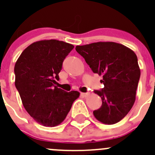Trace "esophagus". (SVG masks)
<instances>
[{
	"mask_svg": "<svg viewBox=\"0 0 155 155\" xmlns=\"http://www.w3.org/2000/svg\"><path fill=\"white\" fill-rule=\"evenodd\" d=\"M89 95H90V93H88V92H87V93H81V96H82L83 97H87Z\"/></svg>",
	"mask_w": 155,
	"mask_h": 155,
	"instance_id": "34e87169",
	"label": "esophagus"
}]
</instances>
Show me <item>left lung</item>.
<instances>
[{"mask_svg":"<svg viewBox=\"0 0 155 155\" xmlns=\"http://www.w3.org/2000/svg\"><path fill=\"white\" fill-rule=\"evenodd\" d=\"M93 73L102 75L104 87L94 90L102 101L93 111L95 117L105 124H114L124 118L133 107L140 78L136 53L114 42H97L77 46Z\"/></svg>","mask_w":155,"mask_h":155,"instance_id":"8db88e82","label":"left lung"}]
</instances>
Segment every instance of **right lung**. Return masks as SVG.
<instances>
[{"label":"right lung","mask_w":155,"mask_h":155,"mask_svg":"<svg viewBox=\"0 0 155 155\" xmlns=\"http://www.w3.org/2000/svg\"><path fill=\"white\" fill-rule=\"evenodd\" d=\"M74 48L72 44L57 40L33 43L24 50L14 67L15 86L24 108L40 124L56 127L69 112L80 96L54 86L62 62Z\"/></svg>","instance_id":"obj_1"}]
</instances>
